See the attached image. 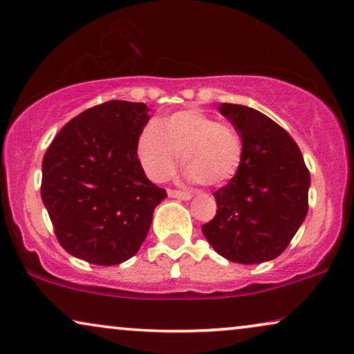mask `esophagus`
Segmentation results:
<instances>
[{
    "label": "esophagus",
    "mask_w": 354,
    "mask_h": 354,
    "mask_svg": "<svg viewBox=\"0 0 354 354\" xmlns=\"http://www.w3.org/2000/svg\"><path fill=\"white\" fill-rule=\"evenodd\" d=\"M168 196L173 198H181V201H189L192 197V194L184 192V191H178V189H168Z\"/></svg>",
    "instance_id": "obj_1"
}]
</instances>
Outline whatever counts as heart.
<instances>
[{"mask_svg": "<svg viewBox=\"0 0 354 354\" xmlns=\"http://www.w3.org/2000/svg\"><path fill=\"white\" fill-rule=\"evenodd\" d=\"M186 176L203 186H221L236 176L243 156L242 133L231 122L187 109L175 112L162 125L151 122L138 141V156L146 175L163 181L179 162Z\"/></svg>", "mask_w": 354, "mask_h": 354, "instance_id": "1", "label": "heart"}]
</instances>
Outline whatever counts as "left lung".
<instances>
[{
	"instance_id": "8db88e82",
	"label": "left lung",
	"mask_w": 354,
	"mask_h": 354,
	"mask_svg": "<svg viewBox=\"0 0 354 354\" xmlns=\"http://www.w3.org/2000/svg\"><path fill=\"white\" fill-rule=\"evenodd\" d=\"M239 128L243 156L239 171L215 191L216 215L202 232L229 261L255 265L281 255L308 213L310 170L282 127L255 109L221 104Z\"/></svg>"
}]
</instances>
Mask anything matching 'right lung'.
Here are the masks:
<instances>
[{
	"mask_svg": "<svg viewBox=\"0 0 354 354\" xmlns=\"http://www.w3.org/2000/svg\"><path fill=\"white\" fill-rule=\"evenodd\" d=\"M147 112L142 102L99 104L72 118L44 153L43 203L59 243L80 260L112 266L131 258L167 197L138 158Z\"/></svg>",
	"mask_w": 354,
	"mask_h": 354,
	"instance_id": "1",
	"label": "right lung"
}]
</instances>
